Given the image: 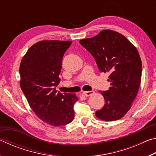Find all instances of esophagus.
<instances>
[{
    "label": "esophagus",
    "mask_w": 156,
    "mask_h": 156,
    "mask_svg": "<svg viewBox=\"0 0 156 156\" xmlns=\"http://www.w3.org/2000/svg\"><path fill=\"white\" fill-rule=\"evenodd\" d=\"M83 95L85 96H90L91 95H93L94 94V91H84L83 92Z\"/></svg>",
    "instance_id": "esophagus-1"
}]
</instances>
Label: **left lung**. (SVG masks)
<instances>
[{
	"label": "left lung",
	"mask_w": 156,
	"mask_h": 156,
	"mask_svg": "<svg viewBox=\"0 0 156 156\" xmlns=\"http://www.w3.org/2000/svg\"><path fill=\"white\" fill-rule=\"evenodd\" d=\"M80 43L92 55L100 72H109L111 87L100 91L105 105L96 115L105 121L119 120L131 109L140 86L142 62L135 46L116 31L105 30Z\"/></svg>",
	"instance_id": "left-lung-1"
}]
</instances>
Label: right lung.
Listing matches in <instances>:
<instances>
[{
  "label": "right lung",
  "mask_w": 156,
  "mask_h": 156,
  "mask_svg": "<svg viewBox=\"0 0 156 156\" xmlns=\"http://www.w3.org/2000/svg\"><path fill=\"white\" fill-rule=\"evenodd\" d=\"M72 41H42L33 44L20 65V85L36 115L52 126L70 123L74 118L76 94L56 89L62 60Z\"/></svg>",
  "instance_id": "right-lung-1"
}]
</instances>
